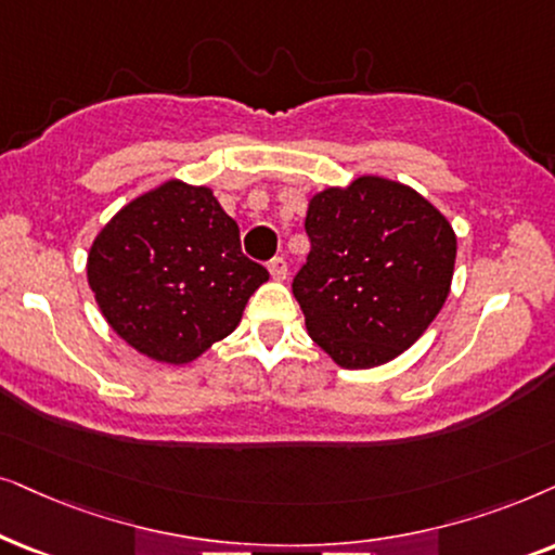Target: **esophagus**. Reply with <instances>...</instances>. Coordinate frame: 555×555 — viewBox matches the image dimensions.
<instances>
[{"label": "esophagus", "mask_w": 555, "mask_h": 555, "mask_svg": "<svg viewBox=\"0 0 555 555\" xmlns=\"http://www.w3.org/2000/svg\"><path fill=\"white\" fill-rule=\"evenodd\" d=\"M269 273H271L273 282H284V279H286V261H284L282 256L271 258V261H269Z\"/></svg>", "instance_id": "esophagus-1"}]
</instances>
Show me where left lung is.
Segmentation results:
<instances>
[{"mask_svg":"<svg viewBox=\"0 0 555 555\" xmlns=\"http://www.w3.org/2000/svg\"><path fill=\"white\" fill-rule=\"evenodd\" d=\"M307 263L292 289L307 332L345 371L386 365L437 320L456 233L409 184L363 175L309 197Z\"/></svg>","mask_w":555,"mask_h":555,"instance_id":"left-lung-1","label":"left lung"}]
</instances>
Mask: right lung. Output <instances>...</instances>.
Listing matches in <instances>:
<instances>
[{
    "label": "right lung",
    "mask_w": 555,
    "mask_h": 555,
    "mask_svg": "<svg viewBox=\"0 0 555 555\" xmlns=\"http://www.w3.org/2000/svg\"><path fill=\"white\" fill-rule=\"evenodd\" d=\"M86 276L108 327L165 365H188L231 335L269 282L212 190L182 180L124 205L93 238Z\"/></svg>",
    "instance_id": "add662e5"
}]
</instances>
